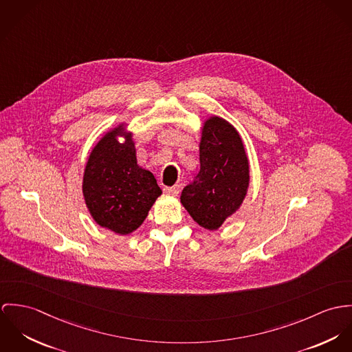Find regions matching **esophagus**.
Wrapping results in <instances>:
<instances>
[{"label":"esophagus","instance_id":"1","mask_svg":"<svg viewBox=\"0 0 352 352\" xmlns=\"http://www.w3.org/2000/svg\"><path fill=\"white\" fill-rule=\"evenodd\" d=\"M163 192H164L166 195H179V192H181V186H179V185H174V186H166V188L163 189Z\"/></svg>","mask_w":352,"mask_h":352}]
</instances>
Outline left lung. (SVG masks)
<instances>
[{
	"instance_id": "obj_1",
	"label": "left lung",
	"mask_w": 352,
	"mask_h": 352,
	"mask_svg": "<svg viewBox=\"0 0 352 352\" xmlns=\"http://www.w3.org/2000/svg\"><path fill=\"white\" fill-rule=\"evenodd\" d=\"M250 167L240 135L221 118L206 120L199 143V173L181 202L197 224L217 230L247 195Z\"/></svg>"
}]
</instances>
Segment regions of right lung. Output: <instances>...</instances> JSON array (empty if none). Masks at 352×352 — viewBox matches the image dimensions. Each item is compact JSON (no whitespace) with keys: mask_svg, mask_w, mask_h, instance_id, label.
I'll return each mask as SVG.
<instances>
[{"mask_svg":"<svg viewBox=\"0 0 352 352\" xmlns=\"http://www.w3.org/2000/svg\"><path fill=\"white\" fill-rule=\"evenodd\" d=\"M121 125L108 132L93 148L83 174V197L96 223L118 234L133 232L146 220L162 195L157 179L136 160L135 143Z\"/></svg>","mask_w":352,"mask_h":352,"instance_id":"obj_1","label":"right lung"}]
</instances>
